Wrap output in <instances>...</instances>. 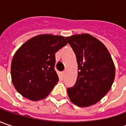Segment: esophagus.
<instances>
[{
  "label": "esophagus",
  "mask_w": 126,
  "mask_h": 126,
  "mask_svg": "<svg viewBox=\"0 0 126 126\" xmlns=\"http://www.w3.org/2000/svg\"><path fill=\"white\" fill-rule=\"evenodd\" d=\"M65 71H62V76H63V77H64V74H65Z\"/></svg>",
  "instance_id": "34e87169"
}]
</instances>
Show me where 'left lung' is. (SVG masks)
Instances as JSON below:
<instances>
[{"label":"left lung","mask_w":126,"mask_h":126,"mask_svg":"<svg viewBox=\"0 0 126 126\" xmlns=\"http://www.w3.org/2000/svg\"><path fill=\"white\" fill-rule=\"evenodd\" d=\"M66 39L75 52L79 69L75 84L67 88L69 99L79 107H89L111 89L115 77L114 62L104 44L90 34Z\"/></svg>","instance_id":"left-lung-1"}]
</instances>
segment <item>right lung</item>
I'll return each instance as SVG.
<instances>
[{
  "label": "right lung",
  "mask_w": 126,
  "mask_h": 126,
  "mask_svg": "<svg viewBox=\"0 0 126 126\" xmlns=\"http://www.w3.org/2000/svg\"><path fill=\"white\" fill-rule=\"evenodd\" d=\"M67 44L62 36L41 34L24 43L11 64L12 83L23 97L33 101L50 94L59 80L55 70V54Z\"/></svg>",
  "instance_id": "obj_1"
}]
</instances>
